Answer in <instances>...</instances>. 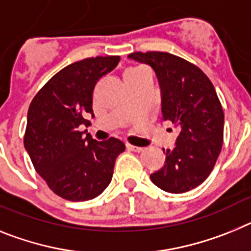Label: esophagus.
<instances>
[{"instance_id":"34e87169","label":"esophagus","mask_w":251,"mask_h":251,"mask_svg":"<svg viewBox=\"0 0 251 251\" xmlns=\"http://www.w3.org/2000/svg\"><path fill=\"white\" fill-rule=\"evenodd\" d=\"M126 148H127L128 150H131V151H136V152H140L144 150V148L135 147V145H131V144H126Z\"/></svg>"}]
</instances>
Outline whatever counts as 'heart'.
<instances>
[{
  "instance_id": "obj_1",
  "label": "heart",
  "mask_w": 251,
  "mask_h": 251,
  "mask_svg": "<svg viewBox=\"0 0 251 251\" xmlns=\"http://www.w3.org/2000/svg\"><path fill=\"white\" fill-rule=\"evenodd\" d=\"M135 69H139V68H130V69H127V71H135Z\"/></svg>"
}]
</instances>
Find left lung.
<instances>
[{"label":"left lung","mask_w":251,"mask_h":251,"mask_svg":"<svg viewBox=\"0 0 251 251\" xmlns=\"http://www.w3.org/2000/svg\"><path fill=\"white\" fill-rule=\"evenodd\" d=\"M134 60L149 64L162 89L163 121L179 128L176 148L163 149L165 164L150 176L169 193H184L210 176L224 141V110L212 82L197 65L165 51H135Z\"/></svg>","instance_id":"left-lung-1"}]
</instances>
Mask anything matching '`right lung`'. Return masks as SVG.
<instances>
[{
	"label": "right lung",
	"mask_w": 251,
	"mask_h": 251,
	"mask_svg": "<svg viewBox=\"0 0 251 251\" xmlns=\"http://www.w3.org/2000/svg\"><path fill=\"white\" fill-rule=\"evenodd\" d=\"M119 55L96 56L67 65L41 87L27 111L24 145L35 171L49 188L68 201H88L112 179L121 140L83 138L80 124L92 113V95L100 78L112 71Z\"/></svg>",
	"instance_id": "add662e5"
}]
</instances>
